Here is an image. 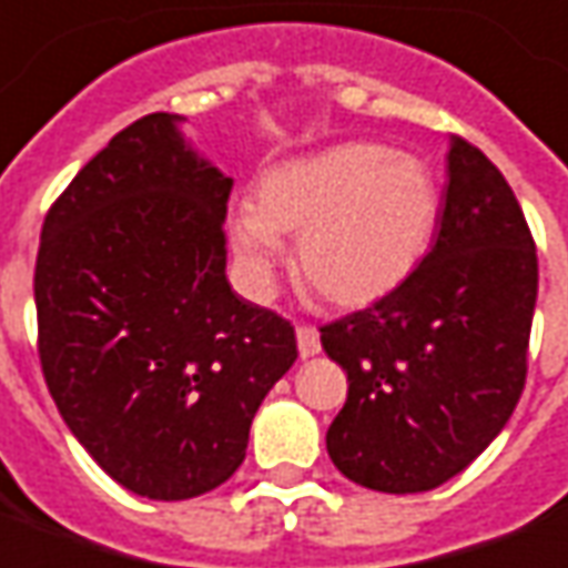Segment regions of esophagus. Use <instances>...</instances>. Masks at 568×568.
Returning <instances> with one entry per match:
<instances>
[{
    "instance_id": "esophagus-1",
    "label": "esophagus",
    "mask_w": 568,
    "mask_h": 568,
    "mask_svg": "<svg viewBox=\"0 0 568 568\" xmlns=\"http://www.w3.org/2000/svg\"><path fill=\"white\" fill-rule=\"evenodd\" d=\"M296 345H300V357L308 359L321 354V333L314 326H296Z\"/></svg>"
}]
</instances>
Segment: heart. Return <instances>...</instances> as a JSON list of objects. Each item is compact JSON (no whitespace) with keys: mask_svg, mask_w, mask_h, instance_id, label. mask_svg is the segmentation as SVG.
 <instances>
[{"mask_svg":"<svg viewBox=\"0 0 568 568\" xmlns=\"http://www.w3.org/2000/svg\"><path fill=\"white\" fill-rule=\"evenodd\" d=\"M442 193L415 153L375 142H342L268 165L254 205L226 217L244 290L266 300L296 239V268L342 308L387 300L415 275L436 233Z\"/></svg>","mask_w":568,"mask_h":568,"instance_id":"obj_1","label":"heart"}]
</instances>
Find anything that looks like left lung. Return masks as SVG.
Segmentation results:
<instances>
[{
  "mask_svg": "<svg viewBox=\"0 0 568 568\" xmlns=\"http://www.w3.org/2000/svg\"><path fill=\"white\" fill-rule=\"evenodd\" d=\"M539 293L536 244L503 172L454 139L433 251L387 300L321 329L347 372L326 429L335 469L424 494L469 466L515 412Z\"/></svg>",
  "mask_w": 568,
  "mask_h": 568,
  "instance_id": "obj_1",
  "label": "left lung"
}]
</instances>
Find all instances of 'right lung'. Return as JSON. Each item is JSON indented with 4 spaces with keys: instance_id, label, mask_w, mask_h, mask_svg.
Masks as SVG:
<instances>
[{
    "instance_id": "right-lung-1",
    "label": "right lung",
    "mask_w": 568,
    "mask_h": 568,
    "mask_svg": "<svg viewBox=\"0 0 568 568\" xmlns=\"http://www.w3.org/2000/svg\"><path fill=\"white\" fill-rule=\"evenodd\" d=\"M148 114L74 175L36 260L53 403L105 475L178 503L221 487L256 408L296 363L293 326L226 281L233 178Z\"/></svg>"
}]
</instances>
